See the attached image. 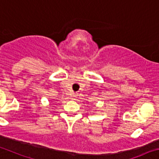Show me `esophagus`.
I'll use <instances>...</instances> for the list:
<instances>
[{
	"mask_svg": "<svg viewBox=\"0 0 159 159\" xmlns=\"http://www.w3.org/2000/svg\"><path fill=\"white\" fill-rule=\"evenodd\" d=\"M77 96V95H76V93H72V98H75V97H76Z\"/></svg>",
	"mask_w": 159,
	"mask_h": 159,
	"instance_id": "obj_1",
	"label": "esophagus"
}]
</instances>
